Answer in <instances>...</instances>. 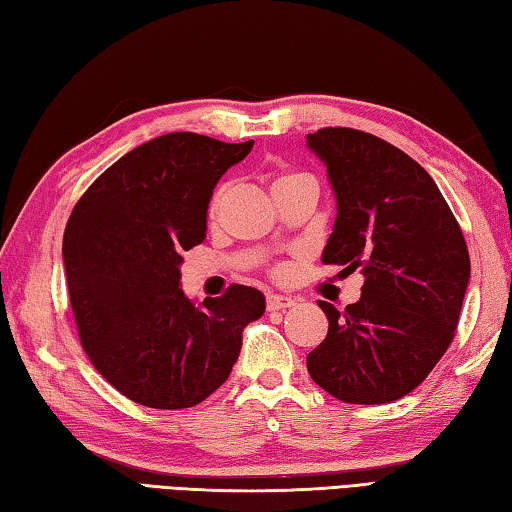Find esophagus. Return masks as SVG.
<instances>
[{
    "label": "esophagus",
    "mask_w": 512,
    "mask_h": 512,
    "mask_svg": "<svg viewBox=\"0 0 512 512\" xmlns=\"http://www.w3.org/2000/svg\"><path fill=\"white\" fill-rule=\"evenodd\" d=\"M265 305H267V310L269 312H274V310H287V307H292L294 305V301L289 296H281V294H267V298H265Z\"/></svg>",
    "instance_id": "1"
}]
</instances>
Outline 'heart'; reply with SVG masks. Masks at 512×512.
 <instances>
[{
    "label": "heart",
    "instance_id": "heart-1",
    "mask_svg": "<svg viewBox=\"0 0 512 512\" xmlns=\"http://www.w3.org/2000/svg\"><path fill=\"white\" fill-rule=\"evenodd\" d=\"M307 180H312L310 176H307V173L287 169V171H281V173H278V176L274 178V182H272V191L285 189V187H292V185H298V182H307ZM229 189H231L229 182H223V185H218L214 194H211V200H209V218H216V216H218L220 207L225 205V198H227V194H229Z\"/></svg>",
    "mask_w": 512,
    "mask_h": 512
}]
</instances>
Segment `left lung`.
<instances>
[{"label": "left lung", "instance_id": "1", "mask_svg": "<svg viewBox=\"0 0 512 512\" xmlns=\"http://www.w3.org/2000/svg\"><path fill=\"white\" fill-rule=\"evenodd\" d=\"M307 144L327 165L339 207L323 263L365 276L343 312L318 301L330 327L307 372L345 403L397 401L455 339L470 278L464 234L430 173L390 142L325 127Z\"/></svg>", "mask_w": 512, "mask_h": 512}]
</instances>
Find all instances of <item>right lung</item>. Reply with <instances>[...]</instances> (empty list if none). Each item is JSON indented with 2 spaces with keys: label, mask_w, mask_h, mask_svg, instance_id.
<instances>
[{
  "label": "right lung",
  "mask_w": 512,
  "mask_h": 512,
  "mask_svg": "<svg viewBox=\"0 0 512 512\" xmlns=\"http://www.w3.org/2000/svg\"><path fill=\"white\" fill-rule=\"evenodd\" d=\"M252 147L167 133L113 162L71 211L62 254L80 343L140 406L205 401L234 368L245 325L265 312L263 294L247 285L202 307L180 289L182 252L205 240L216 182Z\"/></svg>",
  "instance_id": "add662e5"
}]
</instances>
